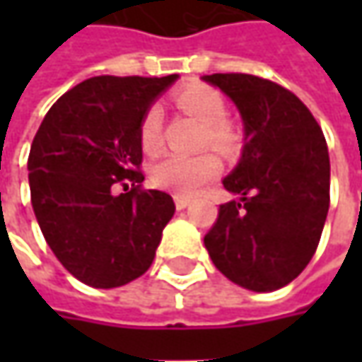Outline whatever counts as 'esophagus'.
<instances>
[{
  "mask_svg": "<svg viewBox=\"0 0 362 362\" xmlns=\"http://www.w3.org/2000/svg\"><path fill=\"white\" fill-rule=\"evenodd\" d=\"M189 203H191V199L185 195H175V207L177 209H185V207H189Z\"/></svg>",
  "mask_w": 362,
  "mask_h": 362,
  "instance_id": "34e87169",
  "label": "esophagus"
}]
</instances>
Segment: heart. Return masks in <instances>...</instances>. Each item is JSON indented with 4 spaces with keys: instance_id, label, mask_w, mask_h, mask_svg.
<instances>
[{
    "instance_id": "b5f03b06",
    "label": "heart",
    "mask_w": 362,
    "mask_h": 362,
    "mask_svg": "<svg viewBox=\"0 0 362 362\" xmlns=\"http://www.w3.org/2000/svg\"><path fill=\"white\" fill-rule=\"evenodd\" d=\"M181 110L203 122L202 146H211L223 157H235L242 148V134L228 117V103L211 86H189L175 94ZM139 141L145 153H155L163 143V115L157 105L148 106L139 122ZM221 173V160L216 153L205 151L199 155L169 153L151 167V181L160 189L177 195H193L197 189L211 183Z\"/></svg>"
}]
</instances>
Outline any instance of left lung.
<instances>
[{"instance_id": "1", "label": "left lung", "mask_w": 362, "mask_h": 362, "mask_svg": "<svg viewBox=\"0 0 362 362\" xmlns=\"http://www.w3.org/2000/svg\"><path fill=\"white\" fill-rule=\"evenodd\" d=\"M243 120L245 145L223 187L242 202L219 205L203 242L233 284L272 292L290 284L318 247L330 205L327 139L294 92L252 74H211Z\"/></svg>"}]
</instances>
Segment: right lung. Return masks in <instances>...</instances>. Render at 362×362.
<instances>
[{"label":"right lung","mask_w":362,"mask_h":362,"mask_svg":"<svg viewBox=\"0 0 362 362\" xmlns=\"http://www.w3.org/2000/svg\"><path fill=\"white\" fill-rule=\"evenodd\" d=\"M175 80L88 78L54 103L35 132L28 159L35 219L60 264L92 288L143 276L175 214L169 193L141 185L139 141L141 117Z\"/></svg>","instance_id":"obj_1"}]
</instances>
